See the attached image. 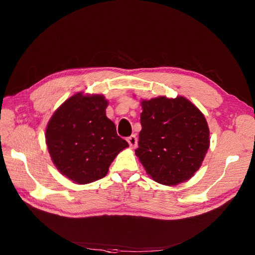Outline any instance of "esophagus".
<instances>
[{
	"mask_svg": "<svg viewBox=\"0 0 255 255\" xmlns=\"http://www.w3.org/2000/svg\"><path fill=\"white\" fill-rule=\"evenodd\" d=\"M127 141H128V143H129L131 149H135V148H136V145H137V138H136L135 135L129 136V137L127 138Z\"/></svg>",
	"mask_w": 255,
	"mask_h": 255,
	"instance_id": "obj_1",
	"label": "esophagus"
}]
</instances>
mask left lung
Returning a JSON list of instances; mask_svg holds the SVG:
<instances>
[{"mask_svg":"<svg viewBox=\"0 0 255 255\" xmlns=\"http://www.w3.org/2000/svg\"><path fill=\"white\" fill-rule=\"evenodd\" d=\"M141 131L135 155L157 183L176 186L202 166L210 146L204 114L187 98L141 100Z\"/></svg>","mask_w":255,"mask_h":255,"instance_id":"left-lung-1","label":"left lung"}]
</instances>
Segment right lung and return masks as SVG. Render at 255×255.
Masks as SVG:
<instances>
[{
	"mask_svg": "<svg viewBox=\"0 0 255 255\" xmlns=\"http://www.w3.org/2000/svg\"><path fill=\"white\" fill-rule=\"evenodd\" d=\"M107 105L103 95L79 92L62 103L48 121L45 142L50 158L75 184L104 178L117 155L129 146L106 117Z\"/></svg>",
	"mask_w": 255,
	"mask_h": 255,
	"instance_id": "obj_1",
	"label": "right lung"
}]
</instances>
